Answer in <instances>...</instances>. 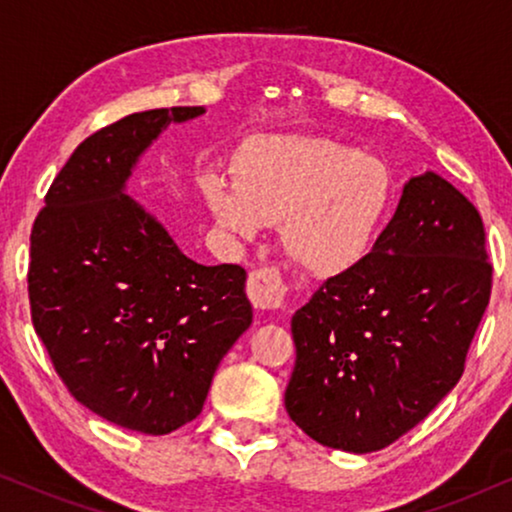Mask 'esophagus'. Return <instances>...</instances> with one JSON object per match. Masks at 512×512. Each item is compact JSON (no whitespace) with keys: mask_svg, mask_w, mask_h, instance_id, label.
<instances>
[{"mask_svg":"<svg viewBox=\"0 0 512 512\" xmlns=\"http://www.w3.org/2000/svg\"><path fill=\"white\" fill-rule=\"evenodd\" d=\"M247 296L256 310H282L286 284L277 268H258L249 272Z\"/></svg>","mask_w":512,"mask_h":512,"instance_id":"34e87169","label":"esophagus"}]
</instances>
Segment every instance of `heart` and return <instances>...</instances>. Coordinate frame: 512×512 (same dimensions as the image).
<instances>
[{"mask_svg": "<svg viewBox=\"0 0 512 512\" xmlns=\"http://www.w3.org/2000/svg\"><path fill=\"white\" fill-rule=\"evenodd\" d=\"M391 200L389 165L328 137L258 139L235 160V186H207L221 228L254 240L265 223L284 221L286 251L324 277L366 258Z\"/></svg>", "mask_w": 512, "mask_h": 512, "instance_id": "heart-1", "label": "heart"}]
</instances>
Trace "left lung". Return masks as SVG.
<instances>
[{"instance_id":"left-lung-1","label":"left lung","mask_w":512,"mask_h":512,"mask_svg":"<svg viewBox=\"0 0 512 512\" xmlns=\"http://www.w3.org/2000/svg\"><path fill=\"white\" fill-rule=\"evenodd\" d=\"M489 293L478 209L436 172L412 177L373 251L293 314L289 417L333 450H384L459 382Z\"/></svg>"}]
</instances>
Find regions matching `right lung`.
<instances>
[{"label": "right lung", "instance_id": "obj_1", "mask_svg": "<svg viewBox=\"0 0 512 512\" xmlns=\"http://www.w3.org/2000/svg\"><path fill=\"white\" fill-rule=\"evenodd\" d=\"M202 107L139 111L97 130L53 179L30 235L34 331L69 394L123 429L165 436L200 415L251 324L240 265H200L125 195L142 153Z\"/></svg>", "mask_w": 512, "mask_h": 512}]
</instances>
